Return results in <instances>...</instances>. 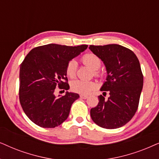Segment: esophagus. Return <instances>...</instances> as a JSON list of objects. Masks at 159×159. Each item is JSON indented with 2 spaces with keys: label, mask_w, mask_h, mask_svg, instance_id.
<instances>
[{
  "label": "esophagus",
  "mask_w": 159,
  "mask_h": 159,
  "mask_svg": "<svg viewBox=\"0 0 159 159\" xmlns=\"http://www.w3.org/2000/svg\"><path fill=\"white\" fill-rule=\"evenodd\" d=\"M80 97H81V99H87V98H88V96H87V95L81 94V95H80Z\"/></svg>",
  "instance_id": "esophagus-1"
}]
</instances>
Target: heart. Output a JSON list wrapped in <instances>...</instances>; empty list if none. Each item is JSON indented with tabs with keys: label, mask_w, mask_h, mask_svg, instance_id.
Masks as SVG:
<instances>
[{
	"label": "heart",
	"mask_w": 159,
	"mask_h": 159,
	"mask_svg": "<svg viewBox=\"0 0 159 159\" xmlns=\"http://www.w3.org/2000/svg\"><path fill=\"white\" fill-rule=\"evenodd\" d=\"M82 62L88 67L94 71L95 75H98L97 70L101 66L102 62L99 57L94 54H86L82 57ZM77 70V62L75 60H70L66 66V74L69 78H73L75 76ZM96 84L92 81H82V80H75L71 83V89L73 92L79 94H87L91 91L94 89Z\"/></svg>",
	"instance_id": "obj_1"
}]
</instances>
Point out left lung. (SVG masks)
<instances>
[{
	"mask_svg": "<svg viewBox=\"0 0 159 159\" xmlns=\"http://www.w3.org/2000/svg\"><path fill=\"white\" fill-rule=\"evenodd\" d=\"M89 49L104 63L106 81L100 91L109 93L105 99L98 96L99 103L91 109L92 119L105 129H117L132 119L138 107L143 86V75L137 56L118 44L91 45Z\"/></svg>",
	"mask_w": 159,
	"mask_h": 159,
	"instance_id": "8db88e82",
	"label": "left lung"
}]
</instances>
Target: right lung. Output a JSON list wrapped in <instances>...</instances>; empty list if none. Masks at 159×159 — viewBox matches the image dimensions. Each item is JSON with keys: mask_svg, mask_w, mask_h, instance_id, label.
<instances>
[{"mask_svg": "<svg viewBox=\"0 0 159 159\" xmlns=\"http://www.w3.org/2000/svg\"><path fill=\"white\" fill-rule=\"evenodd\" d=\"M50 43L32 49L20 65V101L27 117L38 126L54 128L68 117L71 105L79 98L66 92L54 95L56 87L68 90L66 66L87 48Z\"/></svg>", "mask_w": 159, "mask_h": 159, "instance_id": "add662e5", "label": "right lung"}]
</instances>
